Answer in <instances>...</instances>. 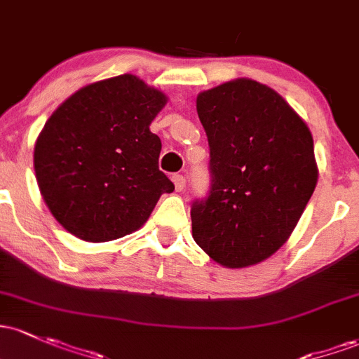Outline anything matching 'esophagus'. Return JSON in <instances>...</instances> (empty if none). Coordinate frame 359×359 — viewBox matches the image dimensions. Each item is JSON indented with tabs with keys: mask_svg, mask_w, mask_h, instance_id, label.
<instances>
[{
	"mask_svg": "<svg viewBox=\"0 0 359 359\" xmlns=\"http://www.w3.org/2000/svg\"><path fill=\"white\" fill-rule=\"evenodd\" d=\"M172 182H173V186H175V191L180 192L184 187H186V177L175 173V175H172Z\"/></svg>",
	"mask_w": 359,
	"mask_h": 359,
	"instance_id": "obj_1",
	"label": "esophagus"
}]
</instances>
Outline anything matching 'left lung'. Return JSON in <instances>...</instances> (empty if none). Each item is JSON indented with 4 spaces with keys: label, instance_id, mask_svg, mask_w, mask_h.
<instances>
[{
    "label": "left lung",
    "instance_id": "1",
    "mask_svg": "<svg viewBox=\"0 0 359 359\" xmlns=\"http://www.w3.org/2000/svg\"><path fill=\"white\" fill-rule=\"evenodd\" d=\"M196 107L211 187L192 203V237L224 267L254 266L283 247L312 198V133L279 93L249 78L201 92Z\"/></svg>",
    "mask_w": 359,
    "mask_h": 359
}]
</instances>
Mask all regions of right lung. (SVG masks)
I'll use <instances>...</instances> for the list:
<instances>
[{
  "label": "right lung",
  "instance_id": "1",
  "mask_svg": "<svg viewBox=\"0 0 359 359\" xmlns=\"http://www.w3.org/2000/svg\"><path fill=\"white\" fill-rule=\"evenodd\" d=\"M167 104L160 90L121 74L62 102L35 141L34 168L47 208L65 230L109 242L141 228L173 184L158 168L149 124Z\"/></svg>",
  "mask_w": 359,
  "mask_h": 359
}]
</instances>
